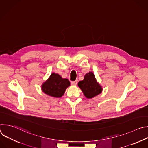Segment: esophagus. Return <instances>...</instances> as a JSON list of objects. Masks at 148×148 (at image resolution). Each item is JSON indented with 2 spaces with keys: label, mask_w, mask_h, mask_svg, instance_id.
I'll use <instances>...</instances> for the list:
<instances>
[{
  "label": "esophagus",
  "mask_w": 148,
  "mask_h": 148,
  "mask_svg": "<svg viewBox=\"0 0 148 148\" xmlns=\"http://www.w3.org/2000/svg\"><path fill=\"white\" fill-rule=\"evenodd\" d=\"M77 82H78L77 80H75V81H71V84H72V85H73V86H75V85H77Z\"/></svg>",
  "instance_id": "34e87169"
}]
</instances>
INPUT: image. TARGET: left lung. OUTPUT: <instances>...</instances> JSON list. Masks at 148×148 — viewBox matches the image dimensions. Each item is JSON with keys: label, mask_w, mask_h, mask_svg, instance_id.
Returning <instances> with one entry per match:
<instances>
[{"label": "left lung", "mask_w": 148, "mask_h": 148, "mask_svg": "<svg viewBox=\"0 0 148 148\" xmlns=\"http://www.w3.org/2000/svg\"><path fill=\"white\" fill-rule=\"evenodd\" d=\"M78 86L82 90L84 95L88 98H93L99 94L102 90L92 72L87 73L84 76V79L78 82Z\"/></svg>", "instance_id": "8db88e82"}]
</instances>
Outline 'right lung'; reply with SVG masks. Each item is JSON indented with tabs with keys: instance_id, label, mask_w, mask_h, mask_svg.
<instances>
[{
	"instance_id": "1",
	"label": "right lung",
	"mask_w": 148,
	"mask_h": 148,
	"mask_svg": "<svg viewBox=\"0 0 148 148\" xmlns=\"http://www.w3.org/2000/svg\"><path fill=\"white\" fill-rule=\"evenodd\" d=\"M70 82L67 78H62L58 74L53 73L42 86L41 89L45 94L53 97H61L66 88L70 86Z\"/></svg>"
}]
</instances>
